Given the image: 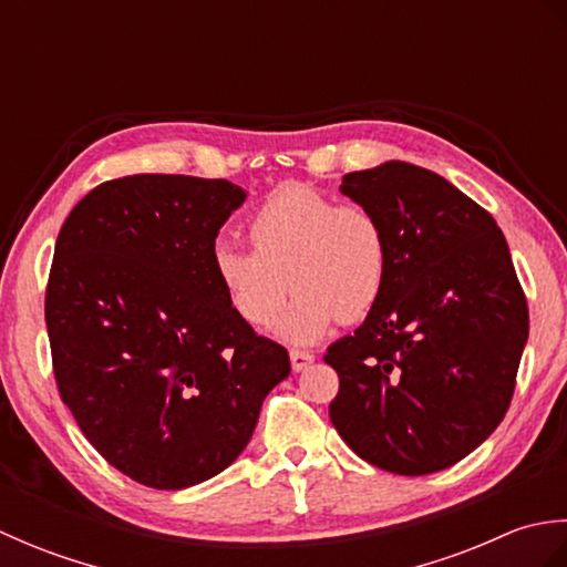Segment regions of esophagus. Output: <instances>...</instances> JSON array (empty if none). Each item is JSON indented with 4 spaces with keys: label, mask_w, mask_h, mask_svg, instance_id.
<instances>
[{
    "label": "esophagus",
    "mask_w": 567,
    "mask_h": 567,
    "mask_svg": "<svg viewBox=\"0 0 567 567\" xmlns=\"http://www.w3.org/2000/svg\"><path fill=\"white\" fill-rule=\"evenodd\" d=\"M290 360H292V370L299 372V370H305V368H309L311 363H315V353L299 351V348H292V351H290Z\"/></svg>",
    "instance_id": "1"
}]
</instances>
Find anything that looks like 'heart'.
Instances as JSON below:
<instances>
[{
  "label": "heart",
  "mask_w": 567,
  "mask_h": 567,
  "mask_svg": "<svg viewBox=\"0 0 567 567\" xmlns=\"http://www.w3.org/2000/svg\"><path fill=\"white\" fill-rule=\"evenodd\" d=\"M248 238L252 250L216 240L214 275L256 329L270 327L292 287L297 297L277 327L290 343L317 341L336 321L368 319L388 287L390 244L378 214L311 185L277 187L248 219Z\"/></svg>",
  "instance_id": "1"
}]
</instances>
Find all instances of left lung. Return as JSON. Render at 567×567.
I'll return each mask as SVG.
<instances>
[{
  "label": "left lung",
  "mask_w": 567,
  "mask_h": 567,
  "mask_svg": "<svg viewBox=\"0 0 567 567\" xmlns=\"http://www.w3.org/2000/svg\"><path fill=\"white\" fill-rule=\"evenodd\" d=\"M378 214L390 277L375 311L329 346L339 372L329 416L370 465L429 475L499 426L528 339V307L492 216L449 179L390 161L343 175Z\"/></svg>",
  "instance_id": "1"
}]
</instances>
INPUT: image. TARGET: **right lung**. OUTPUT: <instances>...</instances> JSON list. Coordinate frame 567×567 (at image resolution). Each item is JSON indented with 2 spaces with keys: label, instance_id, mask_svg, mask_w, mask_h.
Listing matches in <instances>:
<instances>
[{
  "label": "right lung",
  "instance_id": "obj_1",
  "mask_svg": "<svg viewBox=\"0 0 567 567\" xmlns=\"http://www.w3.org/2000/svg\"><path fill=\"white\" fill-rule=\"evenodd\" d=\"M244 202L228 179L128 175L94 187L58 234L45 287L58 392L104 461L146 487L219 475L290 375L212 268Z\"/></svg>",
  "mask_w": 567,
  "mask_h": 567
}]
</instances>
